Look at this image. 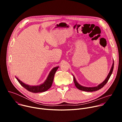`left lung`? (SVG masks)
<instances>
[{
  "label": "left lung",
  "mask_w": 122,
  "mask_h": 122,
  "mask_svg": "<svg viewBox=\"0 0 122 122\" xmlns=\"http://www.w3.org/2000/svg\"><path fill=\"white\" fill-rule=\"evenodd\" d=\"M113 67H114V61H113V63L112 64L111 71H110L107 77L105 79V80L103 81V82L102 83L99 84L98 85H97V86H95V87H85V86H81V85H80V84H79L78 83V82L76 80V79H75V77L73 75V76L74 82V84L75 85V86L78 89H79L80 90H81V91H86V92H93V91H97V90L100 89L101 88H102L107 83L108 81H109V79H110V77H111V75L112 73Z\"/></svg>",
  "instance_id": "obj_1"
}]
</instances>
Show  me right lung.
Here are the masks:
<instances>
[{
    "label": "right lung",
    "mask_w": 122,
    "mask_h": 122,
    "mask_svg": "<svg viewBox=\"0 0 122 122\" xmlns=\"http://www.w3.org/2000/svg\"><path fill=\"white\" fill-rule=\"evenodd\" d=\"M59 66L54 67L50 71L47 79L44 81V82L40 85L38 86H30L27 84H26L19 80L17 77H16L17 81L20 83V84L24 87L27 90L32 93H41L45 92L48 90L51 87V86L52 83H53L55 74Z\"/></svg>",
    "instance_id": "add662e5"
}]
</instances>
